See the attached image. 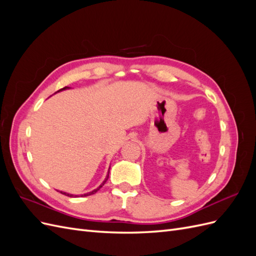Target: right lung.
I'll return each instance as SVG.
<instances>
[{
	"mask_svg": "<svg viewBox=\"0 0 256 256\" xmlns=\"http://www.w3.org/2000/svg\"><path fill=\"white\" fill-rule=\"evenodd\" d=\"M68 88H68V86H65V88H60V90H58V92H62V90H68ZM109 173H110V168H109ZM108 178H109V174L106 175V180H104V182L99 186V187L97 188V189H95V190H92V192H88V193H85V194H82L81 196H92V194H94V193H96L100 188L102 187V186L106 184V182L108 180ZM60 193L62 194H65V196H70V198H72V196H74V194H70V193H66V192H63V191H60Z\"/></svg>",
	"mask_w": 256,
	"mask_h": 256,
	"instance_id": "add662e5",
	"label": "right lung"
}]
</instances>
